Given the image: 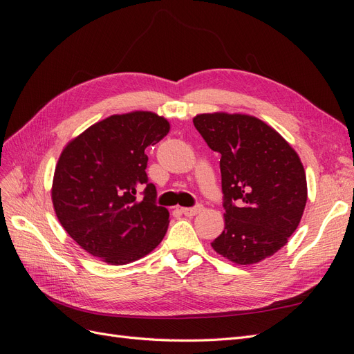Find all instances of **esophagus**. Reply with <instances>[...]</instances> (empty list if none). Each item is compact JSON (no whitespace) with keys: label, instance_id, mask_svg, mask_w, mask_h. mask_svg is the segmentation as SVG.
<instances>
[{"label":"esophagus","instance_id":"esophagus-1","mask_svg":"<svg viewBox=\"0 0 354 354\" xmlns=\"http://www.w3.org/2000/svg\"><path fill=\"white\" fill-rule=\"evenodd\" d=\"M202 209H203V205H201V203H198V205H195V207L181 208V212H183L185 216H187V217H194V216H196L198 212H201Z\"/></svg>","mask_w":354,"mask_h":354}]
</instances>
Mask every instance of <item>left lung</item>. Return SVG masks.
Returning <instances> with one entry per match:
<instances>
[{"mask_svg": "<svg viewBox=\"0 0 354 354\" xmlns=\"http://www.w3.org/2000/svg\"><path fill=\"white\" fill-rule=\"evenodd\" d=\"M195 128L221 155L224 230L211 242L236 264L279 251L295 232L307 202L301 160L279 133L250 115L203 113Z\"/></svg>", "mask_w": 354, "mask_h": 354, "instance_id": "left-lung-1", "label": "left lung"}]
</instances>
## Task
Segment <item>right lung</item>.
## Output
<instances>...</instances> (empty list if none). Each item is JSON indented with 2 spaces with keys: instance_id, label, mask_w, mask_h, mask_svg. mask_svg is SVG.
Instances as JSON below:
<instances>
[{
  "instance_id": "add662e5",
  "label": "right lung",
  "mask_w": 354,
  "mask_h": 354,
  "mask_svg": "<svg viewBox=\"0 0 354 354\" xmlns=\"http://www.w3.org/2000/svg\"><path fill=\"white\" fill-rule=\"evenodd\" d=\"M168 131V121L152 112L112 115L63 149L53 205L63 229L95 259L127 264L164 239L169 214L156 205L145 151Z\"/></svg>"
}]
</instances>
